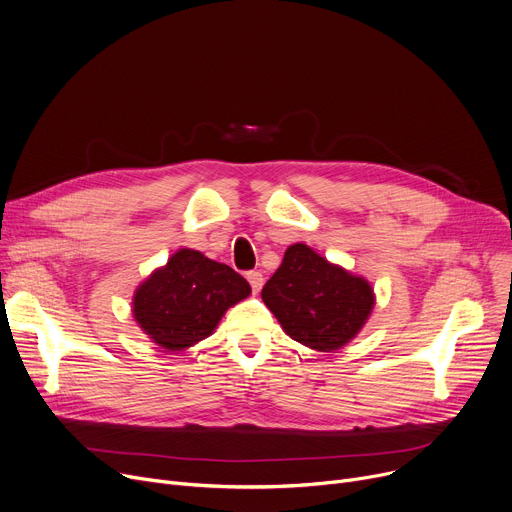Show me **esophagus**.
Here are the masks:
<instances>
[{
    "label": "esophagus",
    "instance_id": "34e87169",
    "mask_svg": "<svg viewBox=\"0 0 512 512\" xmlns=\"http://www.w3.org/2000/svg\"><path fill=\"white\" fill-rule=\"evenodd\" d=\"M247 280H249V284H251V288H253V292H255V294L263 288V282H265L261 271H249V274H247Z\"/></svg>",
    "mask_w": 512,
    "mask_h": 512
}]
</instances>
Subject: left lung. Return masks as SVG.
I'll return each mask as SVG.
<instances>
[{
  "label": "left lung",
  "mask_w": 512,
  "mask_h": 512,
  "mask_svg": "<svg viewBox=\"0 0 512 512\" xmlns=\"http://www.w3.org/2000/svg\"><path fill=\"white\" fill-rule=\"evenodd\" d=\"M267 309L294 342L333 352L350 344L374 309V290L362 276L296 243L261 290Z\"/></svg>",
  "instance_id": "left-lung-1"
}]
</instances>
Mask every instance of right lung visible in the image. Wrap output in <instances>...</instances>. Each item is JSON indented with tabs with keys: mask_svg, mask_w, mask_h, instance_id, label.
<instances>
[{
	"mask_svg": "<svg viewBox=\"0 0 512 512\" xmlns=\"http://www.w3.org/2000/svg\"><path fill=\"white\" fill-rule=\"evenodd\" d=\"M249 294V282L226 263L179 249L135 288L131 313L152 344L183 352L210 337L230 306Z\"/></svg>",
	"mask_w": 512,
	"mask_h": 512,
	"instance_id": "1",
	"label": "right lung"
}]
</instances>
